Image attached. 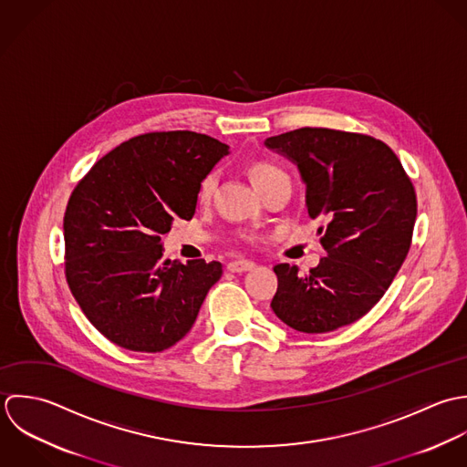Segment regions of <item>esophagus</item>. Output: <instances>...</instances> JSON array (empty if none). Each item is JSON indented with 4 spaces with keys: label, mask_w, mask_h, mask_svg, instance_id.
<instances>
[{
    "label": "esophagus",
    "mask_w": 467,
    "mask_h": 467,
    "mask_svg": "<svg viewBox=\"0 0 467 467\" xmlns=\"http://www.w3.org/2000/svg\"><path fill=\"white\" fill-rule=\"evenodd\" d=\"M227 269L231 273H247V271H253L254 269V264L249 262V260H234L227 265Z\"/></svg>",
    "instance_id": "34e87169"
}]
</instances>
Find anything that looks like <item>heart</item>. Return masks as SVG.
<instances>
[{
	"mask_svg": "<svg viewBox=\"0 0 467 467\" xmlns=\"http://www.w3.org/2000/svg\"><path fill=\"white\" fill-rule=\"evenodd\" d=\"M278 175H281L280 170L275 168V166H271V164H267V162H253V164L249 166V177H251V181L254 182V186L258 187V189H262L265 184H269V182H271L275 177H278ZM214 184H216L214 175H207V177L202 181V184H200L198 196H200L202 200L209 198V196L213 194V191H214Z\"/></svg>",
	"mask_w": 467,
	"mask_h": 467,
	"instance_id": "1",
	"label": "heart"
}]
</instances>
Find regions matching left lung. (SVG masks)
<instances>
[{"mask_svg":"<svg viewBox=\"0 0 467 467\" xmlns=\"http://www.w3.org/2000/svg\"><path fill=\"white\" fill-rule=\"evenodd\" d=\"M296 164L308 216L327 256L308 275L278 264L273 310L305 334L332 332L363 317L388 290L411 244L417 196L397 155L368 135L301 128L269 137Z\"/></svg>","mask_w":467,"mask_h":467,"instance_id":"8db88e82","label":"left lung"}]
</instances>
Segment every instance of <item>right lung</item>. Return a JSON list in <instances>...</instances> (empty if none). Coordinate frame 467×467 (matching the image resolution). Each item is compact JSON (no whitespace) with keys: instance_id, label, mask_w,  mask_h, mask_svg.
Wrapping results in <instances>:
<instances>
[{"instance_id":"1","label":"right lung","mask_w":467,"mask_h":467,"mask_svg":"<svg viewBox=\"0 0 467 467\" xmlns=\"http://www.w3.org/2000/svg\"><path fill=\"white\" fill-rule=\"evenodd\" d=\"M203 133L157 131L104 155L65 220L68 286L95 328L133 352H162L191 330L222 264L164 258L161 236L191 220L202 181L229 155Z\"/></svg>"}]
</instances>
